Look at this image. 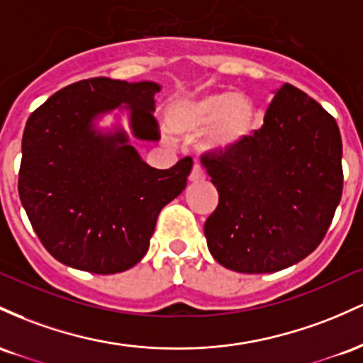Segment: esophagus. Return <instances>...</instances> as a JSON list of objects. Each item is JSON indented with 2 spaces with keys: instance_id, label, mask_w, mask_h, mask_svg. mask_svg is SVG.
<instances>
[{
  "instance_id": "esophagus-1",
  "label": "esophagus",
  "mask_w": 363,
  "mask_h": 363,
  "mask_svg": "<svg viewBox=\"0 0 363 363\" xmlns=\"http://www.w3.org/2000/svg\"><path fill=\"white\" fill-rule=\"evenodd\" d=\"M203 178H206V173H203L202 166L195 162L192 171H190V174H189V180H190V182H202Z\"/></svg>"
}]
</instances>
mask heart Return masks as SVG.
I'll use <instances>...</instances> for the list:
<instances>
[{
    "mask_svg": "<svg viewBox=\"0 0 363 363\" xmlns=\"http://www.w3.org/2000/svg\"><path fill=\"white\" fill-rule=\"evenodd\" d=\"M169 123L178 132L211 130L209 142L214 149H231L254 132L257 113L247 97L216 91L197 99L178 101L169 113Z\"/></svg>",
    "mask_w": 363,
    "mask_h": 363,
    "instance_id": "obj_1",
    "label": "heart"
}]
</instances>
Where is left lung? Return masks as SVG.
Wrapping results in <instances>:
<instances>
[{"instance_id": "1", "label": "left lung", "mask_w": 363, "mask_h": 363, "mask_svg": "<svg viewBox=\"0 0 363 363\" xmlns=\"http://www.w3.org/2000/svg\"><path fill=\"white\" fill-rule=\"evenodd\" d=\"M340 128L312 97L281 85L264 125L231 149L201 156L219 202L203 225L213 257L262 274L312 254L343 194Z\"/></svg>"}]
</instances>
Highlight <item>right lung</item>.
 <instances>
[{
	"label": "right lung",
	"instance_id": "add662e5",
	"mask_svg": "<svg viewBox=\"0 0 363 363\" xmlns=\"http://www.w3.org/2000/svg\"><path fill=\"white\" fill-rule=\"evenodd\" d=\"M154 82L106 77L67 85L28 116L18 194L40 243L67 266L96 274L127 271L145 255L157 216L186 186L192 157L150 168L123 132L97 135L92 118L130 104L133 135L160 138Z\"/></svg>",
	"mask_w": 363,
	"mask_h": 363
}]
</instances>
